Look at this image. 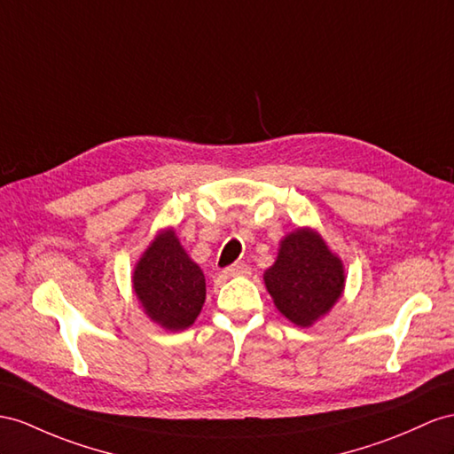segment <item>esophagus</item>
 <instances>
[{
  "label": "esophagus",
  "mask_w": 454,
  "mask_h": 454,
  "mask_svg": "<svg viewBox=\"0 0 454 454\" xmlns=\"http://www.w3.org/2000/svg\"><path fill=\"white\" fill-rule=\"evenodd\" d=\"M224 274H226V276H249V274H251V269H249L247 264L236 262V264L228 266V269L224 270Z\"/></svg>",
  "instance_id": "obj_1"
}]
</instances>
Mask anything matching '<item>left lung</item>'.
I'll list each match as a JSON object with an SVG mask.
<instances>
[{"mask_svg":"<svg viewBox=\"0 0 454 454\" xmlns=\"http://www.w3.org/2000/svg\"><path fill=\"white\" fill-rule=\"evenodd\" d=\"M276 309L301 328H309L338 303L345 287L343 262L318 231L297 228L287 234L278 259L264 272Z\"/></svg>","mask_w":454,"mask_h":454,"instance_id":"8db88e82","label":"left lung"}]
</instances>
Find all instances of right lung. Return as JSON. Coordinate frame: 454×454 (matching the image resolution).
Wrapping results in <instances>:
<instances>
[{
	"label": "right lung",
	"instance_id": "add662e5",
	"mask_svg": "<svg viewBox=\"0 0 454 454\" xmlns=\"http://www.w3.org/2000/svg\"><path fill=\"white\" fill-rule=\"evenodd\" d=\"M132 284L145 315L170 332L190 328L205 303L203 270L170 228L149 243L136 264Z\"/></svg>",
	"mask_w": 454,
	"mask_h": 454
}]
</instances>
